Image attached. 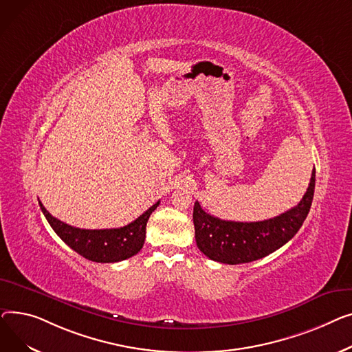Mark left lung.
Instances as JSON below:
<instances>
[{"mask_svg":"<svg viewBox=\"0 0 352 352\" xmlns=\"http://www.w3.org/2000/svg\"><path fill=\"white\" fill-rule=\"evenodd\" d=\"M316 188L313 169L308 189L293 209L263 221H229L206 213L195 203L193 223L199 250L223 264H241L263 258L290 241L311 208Z\"/></svg>","mask_w":352,"mask_h":352,"instance_id":"1","label":"left lung"}]
</instances>
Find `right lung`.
<instances>
[{"mask_svg":"<svg viewBox=\"0 0 352 352\" xmlns=\"http://www.w3.org/2000/svg\"><path fill=\"white\" fill-rule=\"evenodd\" d=\"M160 201H156L142 216L119 229L87 230L78 229L51 216L39 201V208L59 239L74 252L91 261L116 263L126 260L140 252L146 237V223Z\"/></svg>","mask_w":352,"mask_h":352,"instance_id":"right-lung-1","label":"right lung"}]
</instances>
